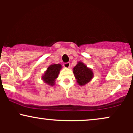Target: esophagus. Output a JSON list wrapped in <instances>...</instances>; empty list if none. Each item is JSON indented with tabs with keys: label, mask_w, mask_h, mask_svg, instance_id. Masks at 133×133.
<instances>
[{
	"label": "esophagus",
	"mask_w": 133,
	"mask_h": 133,
	"mask_svg": "<svg viewBox=\"0 0 133 133\" xmlns=\"http://www.w3.org/2000/svg\"><path fill=\"white\" fill-rule=\"evenodd\" d=\"M64 67L65 68H69L70 67V63L69 62H67V63L64 64Z\"/></svg>",
	"instance_id": "1"
}]
</instances>
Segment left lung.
<instances>
[{"mask_svg":"<svg viewBox=\"0 0 133 133\" xmlns=\"http://www.w3.org/2000/svg\"><path fill=\"white\" fill-rule=\"evenodd\" d=\"M73 73L79 86L86 85L91 81L94 77V73L91 68H88L83 62L79 61L73 68Z\"/></svg>","mask_w":133,"mask_h":133,"instance_id":"left-lung-1","label":"left lung"}]
</instances>
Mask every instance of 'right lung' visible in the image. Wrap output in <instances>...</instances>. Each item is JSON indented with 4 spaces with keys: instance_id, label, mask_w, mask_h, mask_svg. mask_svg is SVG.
Here are the masks:
<instances>
[{
    "instance_id": "right-lung-1",
    "label": "right lung",
    "mask_w": 133,
    "mask_h": 133,
    "mask_svg": "<svg viewBox=\"0 0 133 133\" xmlns=\"http://www.w3.org/2000/svg\"><path fill=\"white\" fill-rule=\"evenodd\" d=\"M62 69V65L59 64H52L48 67L42 76V81L49 86H53Z\"/></svg>"
}]
</instances>
